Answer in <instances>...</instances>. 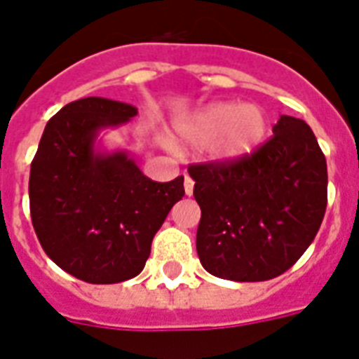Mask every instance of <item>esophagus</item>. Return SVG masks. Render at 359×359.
I'll list each match as a JSON object with an SVG mask.
<instances>
[{"label":"esophagus","mask_w":359,"mask_h":359,"mask_svg":"<svg viewBox=\"0 0 359 359\" xmlns=\"http://www.w3.org/2000/svg\"><path fill=\"white\" fill-rule=\"evenodd\" d=\"M184 191H186V196H191L194 194V180L186 175L184 177Z\"/></svg>","instance_id":"obj_1"}]
</instances>
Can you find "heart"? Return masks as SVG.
Segmentation results:
<instances>
[{"label":"heart","instance_id":"1","mask_svg":"<svg viewBox=\"0 0 359 359\" xmlns=\"http://www.w3.org/2000/svg\"><path fill=\"white\" fill-rule=\"evenodd\" d=\"M182 140L191 145H207L214 160L236 162L250 156L266 134V117L257 106L235 102L210 104L179 128Z\"/></svg>","mask_w":359,"mask_h":359}]
</instances>
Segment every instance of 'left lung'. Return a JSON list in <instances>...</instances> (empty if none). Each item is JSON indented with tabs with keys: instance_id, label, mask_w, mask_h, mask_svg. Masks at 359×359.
I'll return each mask as SVG.
<instances>
[{
	"instance_id": "left-lung-1",
	"label": "left lung",
	"mask_w": 359,
	"mask_h": 359,
	"mask_svg": "<svg viewBox=\"0 0 359 359\" xmlns=\"http://www.w3.org/2000/svg\"><path fill=\"white\" fill-rule=\"evenodd\" d=\"M272 132L242 160L188 168L201 207L197 255L216 278H278L304 255L323 224L328 169L313 130L281 115Z\"/></svg>"
}]
</instances>
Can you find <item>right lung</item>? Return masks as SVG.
<instances>
[{
    "label": "right lung",
    "instance_id": "add662e5",
    "mask_svg": "<svg viewBox=\"0 0 359 359\" xmlns=\"http://www.w3.org/2000/svg\"><path fill=\"white\" fill-rule=\"evenodd\" d=\"M137 108L89 97L48 121L29 173V210L42 250L87 283L135 278L152 238L184 196V177L154 182L124 151L98 152L95 140L128 123Z\"/></svg>",
    "mask_w": 359,
    "mask_h": 359
}]
</instances>
